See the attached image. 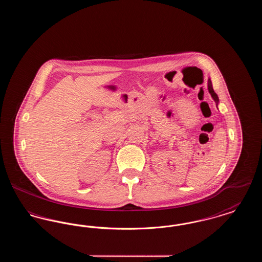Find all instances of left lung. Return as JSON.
Here are the masks:
<instances>
[{
  "label": "left lung",
  "mask_w": 262,
  "mask_h": 262,
  "mask_svg": "<svg viewBox=\"0 0 262 262\" xmlns=\"http://www.w3.org/2000/svg\"><path fill=\"white\" fill-rule=\"evenodd\" d=\"M208 91H209V93L211 94L212 98H213L214 101L216 102V104H218L219 99H218V96H217V94H216V93L214 92V90H213V88H212L211 80H210V79H208Z\"/></svg>",
  "instance_id": "obj_1"
}]
</instances>
